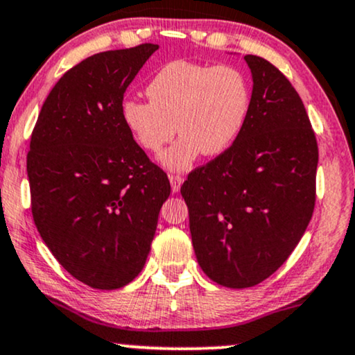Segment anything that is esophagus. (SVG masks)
I'll return each mask as SVG.
<instances>
[{"label":"esophagus","instance_id":"esophagus-1","mask_svg":"<svg viewBox=\"0 0 355 355\" xmlns=\"http://www.w3.org/2000/svg\"><path fill=\"white\" fill-rule=\"evenodd\" d=\"M168 180H170V185H172V191L173 193L180 191V187H182V183H183L182 175H168Z\"/></svg>","mask_w":355,"mask_h":355}]
</instances>
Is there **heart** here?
Wrapping results in <instances>:
<instances>
[{"instance_id": "1", "label": "heart", "mask_w": 355, "mask_h": 355, "mask_svg": "<svg viewBox=\"0 0 355 355\" xmlns=\"http://www.w3.org/2000/svg\"><path fill=\"white\" fill-rule=\"evenodd\" d=\"M149 101L125 100L121 118L134 141L159 152L175 136V144L159 157L168 170H188L201 154L218 157L236 144L250 113L249 80L231 65L175 60L164 65L146 88Z\"/></svg>"}]
</instances>
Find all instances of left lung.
I'll return each instance as SVG.
<instances>
[{"label":"left lung","instance_id":"obj_1","mask_svg":"<svg viewBox=\"0 0 355 355\" xmlns=\"http://www.w3.org/2000/svg\"><path fill=\"white\" fill-rule=\"evenodd\" d=\"M244 60L254 82L244 131L180 190L201 270L227 288H249L282 267L316 201L318 142L302 98L266 58Z\"/></svg>","mask_w":355,"mask_h":355}]
</instances>
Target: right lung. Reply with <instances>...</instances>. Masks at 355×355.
<instances>
[{
  "label": "right lung",
  "instance_id": "right-lung-1",
  "mask_svg": "<svg viewBox=\"0 0 355 355\" xmlns=\"http://www.w3.org/2000/svg\"><path fill=\"white\" fill-rule=\"evenodd\" d=\"M157 44L100 52L49 93L31 136V209L62 267L98 290L128 285L146 266L167 173L121 118L125 88Z\"/></svg>",
  "mask_w": 355,
  "mask_h": 355
}]
</instances>
